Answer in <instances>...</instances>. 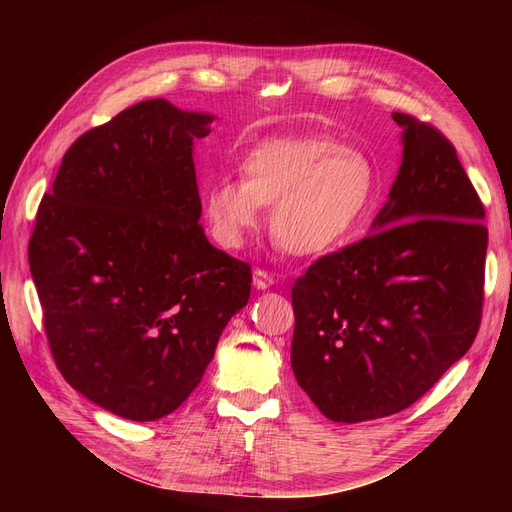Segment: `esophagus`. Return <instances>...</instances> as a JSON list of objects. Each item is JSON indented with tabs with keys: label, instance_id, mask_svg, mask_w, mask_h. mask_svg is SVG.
Wrapping results in <instances>:
<instances>
[{
	"label": "esophagus",
	"instance_id": "esophagus-1",
	"mask_svg": "<svg viewBox=\"0 0 512 512\" xmlns=\"http://www.w3.org/2000/svg\"><path fill=\"white\" fill-rule=\"evenodd\" d=\"M275 284V277L269 273V271H265V269H256L254 271V286L258 288V290H267V288H271Z\"/></svg>",
	"mask_w": 512,
	"mask_h": 512
}]
</instances>
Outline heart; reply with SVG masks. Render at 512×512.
I'll use <instances>...</instances> for the list:
<instances>
[{"instance_id":"b5f03b06","label":"heart","mask_w":512,"mask_h":512,"mask_svg":"<svg viewBox=\"0 0 512 512\" xmlns=\"http://www.w3.org/2000/svg\"><path fill=\"white\" fill-rule=\"evenodd\" d=\"M241 175L205 190L213 237L241 247L271 205V235L294 256H318L344 243L367 215L378 173L365 151L333 138H273L241 160Z\"/></svg>"}]
</instances>
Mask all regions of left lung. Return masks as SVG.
<instances>
[{
    "instance_id": "8db88e82",
    "label": "left lung",
    "mask_w": 512,
    "mask_h": 512,
    "mask_svg": "<svg viewBox=\"0 0 512 512\" xmlns=\"http://www.w3.org/2000/svg\"><path fill=\"white\" fill-rule=\"evenodd\" d=\"M393 119L404 153L369 235L292 286L294 378L335 423L412 406L470 350L483 312V203L448 138Z\"/></svg>"
}]
</instances>
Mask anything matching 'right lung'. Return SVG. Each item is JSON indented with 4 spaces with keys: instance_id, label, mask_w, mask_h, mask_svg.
Here are the masks:
<instances>
[{
    "instance_id": "add662e5",
    "label": "right lung",
    "mask_w": 512,
    "mask_h": 512,
    "mask_svg": "<svg viewBox=\"0 0 512 512\" xmlns=\"http://www.w3.org/2000/svg\"><path fill=\"white\" fill-rule=\"evenodd\" d=\"M213 119L156 98L85 132L29 239L61 376L130 421H158L190 397L250 299V265L198 224L194 141Z\"/></svg>"
}]
</instances>
